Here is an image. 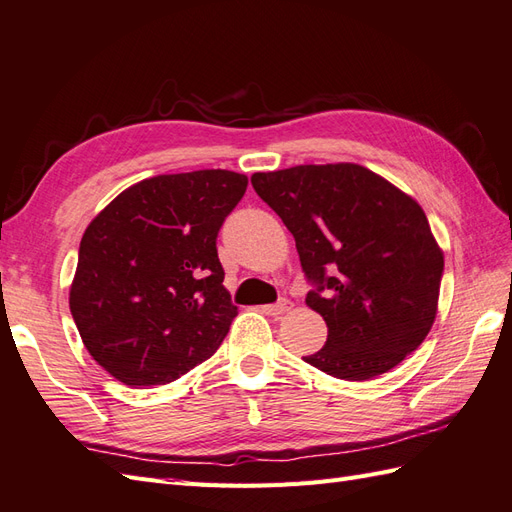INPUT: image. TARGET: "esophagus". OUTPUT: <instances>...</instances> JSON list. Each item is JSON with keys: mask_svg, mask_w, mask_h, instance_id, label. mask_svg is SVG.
Wrapping results in <instances>:
<instances>
[{"mask_svg": "<svg viewBox=\"0 0 512 512\" xmlns=\"http://www.w3.org/2000/svg\"><path fill=\"white\" fill-rule=\"evenodd\" d=\"M292 309V303L290 300H279L277 305H266V307H261V311L266 313V316H272V318H279V316H283V313H287Z\"/></svg>", "mask_w": 512, "mask_h": 512, "instance_id": "1", "label": "esophagus"}]
</instances>
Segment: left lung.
<instances>
[{"instance_id": "1", "label": "left lung", "mask_w": 512, "mask_h": 512, "mask_svg": "<svg viewBox=\"0 0 512 512\" xmlns=\"http://www.w3.org/2000/svg\"><path fill=\"white\" fill-rule=\"evenodd\" d=\"M296 240L329 326L305 357L344 381L381 376L424 342L437 316L443 253L424 209L359 164H305L251 177Z\"/></svg>"}]
</instances>
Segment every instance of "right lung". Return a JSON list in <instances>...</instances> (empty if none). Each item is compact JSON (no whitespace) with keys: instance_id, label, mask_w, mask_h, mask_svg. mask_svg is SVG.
Returning <instances> with one entry per match:
<instances>
[{"instance_id":"obj_1","label":"right lung","mask_w":512,"mask_h":512,"mask_svg":"<svg viewBox=\"0 0 512 512\" xmlns=\"http://www.w3.org/2000/svg\"><path fill=\"white\" fill-rule=\"evenodd\" d=\"M246 175L192 170L127 188L80 242L69 307L103 370L129 387L173 383L227 337L238 307L216 238Z\"/></svg>"}]
</instances>
